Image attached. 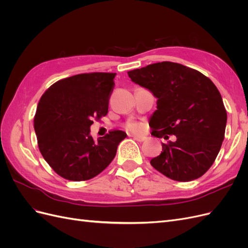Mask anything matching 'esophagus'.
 Returning <instances> with one entry per match:
<instances>
[{"mask_svg": "<svg viewBox=\"0 0 248 248\" xmlns=\"http://www.w3.org/2000/svg\"><path fill=\"white\" fill-rule=\"evenodd\" d=\"M133 140H137V141L141 142V141H144V140H146V138H145V137H140V136H134V137H133Z\"/></svg>", "mask_w": 248, "mask_h": 248, "instance_id": "34e87169", "label": "esophagus"}]
</instances>
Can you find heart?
Wrapping results in <instances>:
<instances>
[{
    "mask_svg": "<svg viewBox=\"0 0 248 248\" xmlns=\"http://www.w3.org/2000/svg\"><path fill=\"white\" fill-rule=\"evenodd\" d=\"M127 128H128V130L132 131V132H140L142 130V128H144V124L140 123V122H129L128 124H127Z\"/></svg>",
    "mask_w": 248,
    "mask_h": 248,
    "instance_id": "1",
    "label": "heart"
}]
</instances>
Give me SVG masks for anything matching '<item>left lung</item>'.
<instances>
[{
	"instance_id": "8db88e82",
	"label": "left lung",
	"mask_w": 248,
	"mask_h": 248,
	"mask_svg": "<svg viewBox=\"0 0 248 248\" xmlns=\"http://www.w3.org/2000/svg\"><path fill=\"white\" fill-rule=\"evenodd\" d=\"M127 73L157 98L149 123L152 136H176V140L162 142V152L151 159V166L175 181L202 177L218 155L226 131L227 110L218 89L200 71L172 62Z\"/></svg>"
}]
</instances>
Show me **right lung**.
Here are the masks:
<instances>
[{
    "label": "right lung",
    "mask_w": 248,
    "mask_h": 248,
    "mask_svg": "<svg viewBox=\"0 0 248 248\" xmlns=\"http://www.w3.org/2000/svg\"><path fill=\"white\" fill-rule=\"evenodd\" d=\"M116 73L91 72L58 80L41 96L34 128L43 158L59 176L86 181L107 169L127 134L109 131L95 140L93 119L107 116Z\"/></svg>",
    "instance_id": "1"
}]
</instances>
